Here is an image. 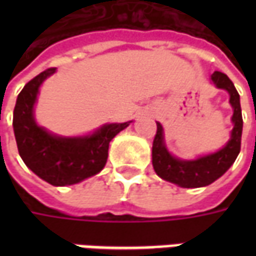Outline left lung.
<instances>
[{
	"label": "left lung",
	"mask_w": 256,
	"mask_h": 256,
	"mask_svg": "<svg viewBox=\"0 0 256 256\" xmlns=\"http://www.w3.org/2000/svg\"><path fill=\"white\" fill-rule=\"evenodd\" d=\"M211 80L220 89H225L230 96V106H233V130L228 144L215 154L202 156L194 160H181L172 156L166 148L163 128L159 122L156 123L154 145H152V164L156 174L164 181L176 184L181 188H200L207 186L224 176L228 168L234 163L242 146V116L240 106V96L234 84L228 75L215 71L211 75Z\"/></svg>",
	"instance_id": "obj_1"
}]
</instances>
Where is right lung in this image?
Instances as JSON below:
<instances>
[{"instance_id":"add662e5","label":"right lung","mask_w":256,"mask_h":256,"mask_svg":"<svg viewBox=\"0 0 256 256\" xmlns=\"http://www.w3.org/2000/svg\"><path fill=\"white\" fill-rule=\"evenodd\" d=\"M54 71L56 68H48L20 92L14 111V132L26 166L50 185L66 186L100 172L106 166L111 140L130 122L104 124L84 137H58L38 126L34 119L38 90Z\"/></svg>"}]
</instances>
